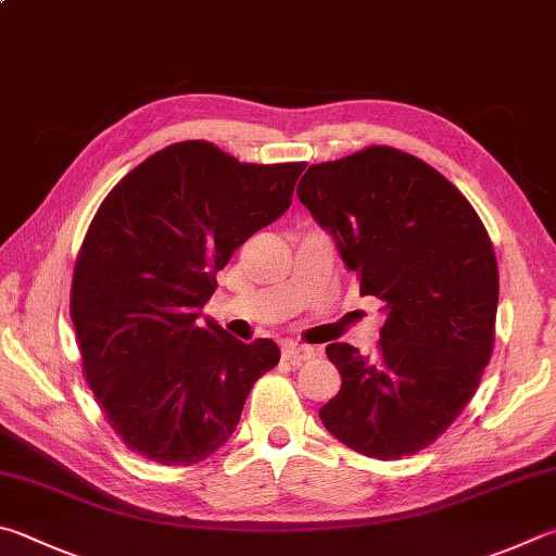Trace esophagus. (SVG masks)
<instances>
[{
  "label": "esophagus",
  "mask_w": 556,
  "mask_h": 556,
  "mask_svg": "<svg viewBox=\"0 0 556 556\" xmlns=\"http://www.w3.org/2000/svg\"><path fill=\"white\" fill-rule=\"evenodd\" d=\"M316 355H318V350L311 345H294V342H285V345H281V357L289 362H296V365H301V362H306Z\"/></svg>",
  "instance_id": "obj_1"
}]
</instances>
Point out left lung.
I'll return each mask as SVG.
<instances>
[{
  "label": "left lung",
  "instance_id": "left-lung-1",
  "mask_svg": "<svg viewBox=\"0 0 556 556\" xmlns=\"http://www.w3.org/2000/svg\"><path fill=\"white\" fill-rule=\"evenodd\" d=\"M296 191L336 236L359 294L387 308L375 357L326 348L342 387L318 410L323 426L365 457L426 450L477 393L493 352L498 265L486 228L447 177L389 146L311 165Z\"/></svg>",
  "mask_w": 556,
  "mask_h": 556
}]
</instances>
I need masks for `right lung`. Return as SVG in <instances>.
<instances>
[{"label":"right lung","instance_id":"add662e5","mask_svg":"<svg viewBox=\"0 0 556 556\" xmlns=\"http://www.w3.org/2000/svg\"><path fill=\"white\" fill-rule=\"evenodd\" d=\"M304 167L185 140L130 169L97 208L70 318L89 389L130 452L165 467L211 457L277 367L275 342H240L199 311L236 248L289 208Z\"/></svg>","mask_w":556,"mask_h":556}]
</instances>
